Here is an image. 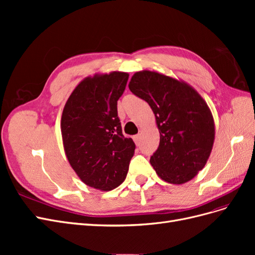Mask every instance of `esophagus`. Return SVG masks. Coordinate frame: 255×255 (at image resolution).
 <instances>
[{
	"instance_id": "34e87169",
	"label": "esophagus",
	"mask_w": 255,
	"mask_h": 255,
	"mask_svg": "<svg viewBox=\"0 0 255 255\" xmlns=\"http://www.w3.org/2000/svg\"><path fill=\"white\" fill-rule=\"evenodd\" d=\"M133 139H134L135 143L138 145V144H139V142H140V135H139V134H138V135H135V136L133 137Z\"/></svg>"
}]
</instances>
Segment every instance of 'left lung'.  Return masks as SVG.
I'll return each mask as SVG.
<instances>
[{"label": "left lung", "instance_id": "1", "mask_svg": "<svg viewBox=\"0 0 255 255\" xmlns=\"http://www.w3.org/2000/svg\"><path fill=\"white\" fill-rule=\"evenodd\" d=\"M128 88L155 115L159 145L150 163L157 175L176 185L194 179L215 140V122L204 99L186 82L149 70L136 72Z\"/></svg>", "mask_w": 255, "mask_h": 255}]
</instances>
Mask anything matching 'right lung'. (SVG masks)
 Here are the masks:
<instances>
[{"label":"right lung","instance_id":"add662e5","mask_svg":"<svg viewBox=\"0 0 255 255\" xmlns=\"http://www.w3.org/2000/svg\"><path fill=\"white\" fill-rule=\"evenodd\" d=\"M128 73L113 71L85 78L65 104L60 129L69 164L89 187L110 191L126 180L134 155L132 138L122 134L117 101Z\"/></svg>","mask_w":255,"mask_h":255}]
</instances>
